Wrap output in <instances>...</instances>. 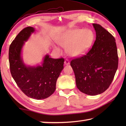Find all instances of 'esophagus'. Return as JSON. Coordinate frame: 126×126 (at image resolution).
<instances>
[{"label":"esophagus","mask_w":126,"mask_h":126,"mask_svg":"<svg viewBox=\"0 0 126 126\" xmlns=\"http://www.w3.org/2000/svg\"><path fill=\"white\" fill-rule=\"evenodd\" d=\"M70 64V62L68 59H65L64 61V64L65 65H69Z\"/></svg>","instance_id":"esophagus-1"}]
</instances>
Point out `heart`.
<instances>
[{"mask_svg":"<svg viewBox=\"0 0 126 126\" xmlns=\"http://www.w3.org/2000/svg\"><path fill=\"white\" fill-rule=\"evenodd\" d=\"M94 33L91 29L73 28L69 29L58 38L59 44L66 48L68 54L73 57L84 54L92 45ZM55 49H59L55 47Z\"/></svg>","mask_w":126,"mask_h":126,"instance_id":"heart-1","label":"heart"}]
</instances>
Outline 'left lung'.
<instances>
[{
  "mask_svg": "<svg viewBox=\"0 0 126 126\" xmlns=\"http://www.w3.org/2000/svg\"><path fill=\"white\" fill-rule=\"evenodd\" d=\"M96 38L92 48L83 56L73 59L71 65L76 86L87 95H96L106 91L118 68L116 40L101 25L93 24Z\"/></svg>",
  "mask_w": 126,
  "mask_h": 126,
  "instance_id": "8db88e82",
  "label": "left lung"
}]
</instances>
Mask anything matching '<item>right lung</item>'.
Segmentation results:
<instances>
[{"instance_id": "obj_1", "label": "right lung", "mask_w": 126, "mask_h": 126, "mask_svg": "<svg viewBox=\"0 0 126 126\" xmlns=\"http://www.w3.org/2000/svg\"><path fill=\"white\" fill-rule=\"evenodd\" d=\"M34 31L33 27L25 28L12 42L9 50L10 69L15 82L25 95L33 99H43L54 92L57 80L64 68V59H53L47 54L41 65L25 64L22 49Z\"/></svg>"}]
</instances>
